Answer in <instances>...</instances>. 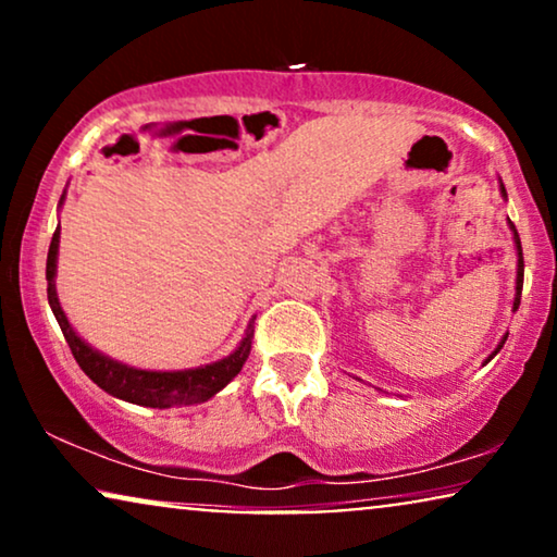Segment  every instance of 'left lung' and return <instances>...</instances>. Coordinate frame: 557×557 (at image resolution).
I'll return each mask as SVG.
<instances>
[{
	"mask_svg": "<svg viewBox=\"0 0 557 557\" xmlns=\"http://www.w3.org/2000/svg\"><path fill=\"white\" fill-rule=\"evenodd\" d=\"M499 193H502V197H505V200H507V189H505V185H502V180H499ZM507 223H509V231H512V240H515V250H517V278H515V301H512V311H517V307H520V296H522L524 261H522V246H520V235H517V231H515V223H512V220H509V218H507ZM505 342H507V334H505V337H502V339H499V345H497V347H494V352H492L490 357H486V360H484V364H486V362H490V360H492V357H494V355H497L502 347H505Z\"/></svg>",
	"mask_w": 557,
	"mask_h": 557,
	"instance_id": "left-lung-1",
	"label": "left lung"
}]
</instances>
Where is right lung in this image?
<instances>
[{"mask_svg":"<svg viewBox=\"0 0 557 557\" xmlns=\"http://www.w3.org/2000/svg\"><path fill=\"white\" fill-rule=\"evenodd\" d=\"M65 193L60 197L58 208H63ZM58 248H60V223L52 233L50 250H48V269H45V278H48V301L52 314H55L63 337L71 347L75 362L81 370L94 380V383L106 391L113 398L134 403V406L144 408H177V406H195V403L210 400L218 395L231 380L238 375L250 355V339H253V322L248 324L246 334H243L240 345L233 349L223 360L200 364V368L189 370H141L132 368V364L113 360V357L98 352L90 347L73 324L67 322L63 307H60L55 276H58Z\"/></svg>","mask_w":557,"mask_h":557,"instance_id":"1","label":"right lung"}]
</instances>
